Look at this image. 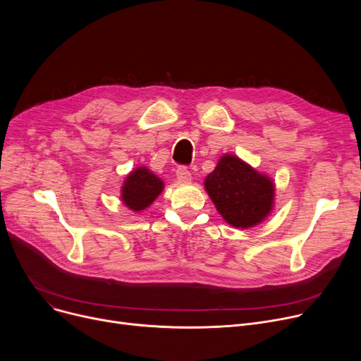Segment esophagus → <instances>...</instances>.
<instances>
[{"mask_svg":"<svg viewBox=\"0 0 361 361\" xmlns=\"http://www.w3.org/2000/svg\"><path fill=\"white\" fill-rule=\"evenodd\" d=\"M177 180L180 183H190L192 181V174L185 166H180L177 169Z\"/></svg>","mask_w":361,"mask_h":361,"instance_id":"esophagus-1","label":"esophagus"}]
</instances>
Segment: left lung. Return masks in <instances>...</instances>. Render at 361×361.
Here are the masks:
<instances>
[{
	"instance_id": "obj_1",
	"label": "left lung",
	"mask_w": 361,
	"mask_h": 361,
	"mask_svg": "<svg viewBox=\"0 0 361 361\" xmlns=\"http://www.w3.org/2000/svg\"><path fill=\"white\" fill-rule=\"evenodd\" d=\"M203 184L219 215L234 228H253L274 211L275 183L237 155H222Z\"/></svg>"
}]
</instances>
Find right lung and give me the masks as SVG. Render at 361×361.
Segmentation results:
<instances>
[{
  "label": "right lung",
  "mask_w": 361,
  "mask_h": 361,
  "mask_svg": "<svg viewBox=\"0 0 361 361\" xmlns=\"http://www.w3.org/2000/svg\"><path fill=\"white\" fill-rule=\"evenodd\" d=\"M164 181L147 166H137L127 174L121 185V202L133 212H142L164 190Z\"/></svg>",
  "instance_id": "obj_1"
}]
</instances>
